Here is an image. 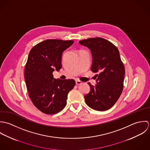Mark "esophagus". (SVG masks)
<instances>
[{
  "mask_svg": "<svg viewBox=\"0 0 150 150\" xmlns=\"http://www.w3.org/2000/svg\"><path fill=\"white\" fill-rule=\"evenodd\" d=\"M75 82H76V85H79L82 84V82L80 81H78V80L76 81Z\"/></svg>",
  "mask_w": 150,
  "mask_h": 150,
  "instance_id": "esophagus-1",
  "label": "esophagus"
}]
</instances>
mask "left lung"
<instances>
[{"label":"left lung","instance_id":"1","mask_svg":"<svg viewBox=\"0 0 150 150\" xmlns=\"http://www.w3.org/2000/svg\"><path fill=\"white\" fill-rule=\"evenodd\" d=\"M79 43L87 47L92 56L91 71L95 73L97 84L90 86V92L84 96L91 108L106 111L117 101L123 88L125 67L117 47L101 38H89Z\"/></svg>","mask_w":150,"mask_h":150}]
</instances>
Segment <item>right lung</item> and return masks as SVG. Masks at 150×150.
<instances>
[{
    "instance_id": "obj_1",
    "label": "right lung",
    "mask_w": 150,
    "mask_h": 150,
    "mask_svg": "<svg viewBox=\"0 0 150 150\" xmlns=\"http://www.w3.org/2000/svg\"><path fill=\"white\" fill-rule=\"evenodd\" d=\"M74 40L48 39L30 50L24 70L29 96L34 105L46 114H55L65 107L75 81L55 79L53 72L62 67V55Z\"/></svg>"
}]
</instances>
